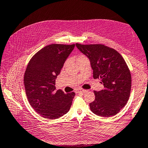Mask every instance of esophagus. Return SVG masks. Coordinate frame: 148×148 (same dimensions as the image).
<instances>
[{
    "label": "esophagus",
    "mask_w": 148,
    "mask_h": 148,
    "mask_svg": "<svg viewBox=\"0 0 148 148\" xmlns=\"http://www.w3.org/2000/svg\"><path fill=\"white\" fill-rule=\"evenodd\" d=\"M82 92V93H86V92H87V90H79L78 91V92Z\"/></svg>",
    "instance_id": "1"
}]
</instances>
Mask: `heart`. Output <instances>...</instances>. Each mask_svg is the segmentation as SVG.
I'll return each mask as SVG.
<instances>
[{"mask_svg":"<svg viewBox=\"0 0 148 148\" xmlns=\"http://www.w3.org/2000/svg\"><path fill=\"white\" fill-rule=\"evenodd\" d=\"M83 58H86V57L83 55H80L77 57V60H80V59H83Z\"/></svg>","mask_w":148,"mask_h":148,"instance_id":"1","label":"heart"}]
</instances>
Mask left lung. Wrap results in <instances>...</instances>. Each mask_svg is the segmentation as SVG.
I'll return each instance as SVG.
<instances>
[{"mask_svg":"<svg viewBox=\"0 0 148 148\" xmlns=\"http://www.w3.org/2000/svg\"><path fill=\"white\" fill-rule=\"evenodd\" d=\"M76 46L90 60L94 79H100L104 86L94 91L91 111L102 117L116 115L127 104L130 94L131 74L125 60L115 49L102 45Z\"/></svg>","mask_w":148,"mask_h":148,"instance_id":"left-lung-1","label":"left lung"}]
</instances>
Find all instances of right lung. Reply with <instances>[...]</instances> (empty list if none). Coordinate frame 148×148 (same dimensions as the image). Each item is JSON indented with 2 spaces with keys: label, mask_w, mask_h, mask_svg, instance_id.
<instances>
[{
  "label": "right lung",
  "mask_w": 148,
  "mask_h": 148,
  "mask_svg": "<svg viewBox=\"0 0 148 148\" xmlns=\"http://www.w3.org/2000/svg\"><path fill=\"white\" fill-rule=\"evenodd\" d=\"M75 45L53 44L45 46L31 58L24 76L29 102L42 117L57 119L71 108L75 93L56 90L55 80Z\"/></svg>",
  "instance_id": "add662e5"
}]
</instances>
